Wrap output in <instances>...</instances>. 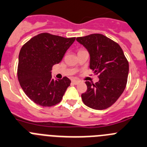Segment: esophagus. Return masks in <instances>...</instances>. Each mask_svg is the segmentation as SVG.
<instances>
[{"instance_id":"34e87169","label":"esophagus","mask_w":147,"mask_h":147,"mask_svg":"<svg viewBox=\"0 0 147 147\" xmlns=\"http://www.w3.org/2000/svg\"><path fill=\"white\" fill-rule=\"evenodd\" d=\"M72 83H73V84H75V85H76V84H78V83H80V81L78 80H72Z\"/></svg>"}]
</instances>
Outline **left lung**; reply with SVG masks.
I'll use <instances>...</instances> for the list:
<instances>
[{
    "label": "left lung",
    "mask_w": 147,
    "mask_h": 147,
    "mask_svg": "<svg viewBox=\"0 0 147 147\" xmlns=\"http://www.w3.org/2000/svg\"><path fill=\"white\" fill-rule=\"evenodd\" d=\"M88 50L90 69L100 80L86 81L87 90L81 94L83 103L96 110L106 109L119 98L127 82L129 63L118 43L100 34L78 37Z\"/></svg>",
    "instance_id": "obj_1"
}]
</instances>
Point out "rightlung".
<instances>
[{
  "label": "right lung",
  "instance_id": "add662e5",
  "mask_svg": "<svg viewBox=\"0 0 147 147\" xmlns=\"http://www.w3.org/2000/svg\"><path fill=\"white\" fill-rule=\"evenodd\" d=\"M75 37L49 33L35 36L23 45L19 54L18 78L25 94L37 105L51 107L60 102L71 80L52 78V67L59 64Z\"/></svg>",
  "mask_w": 147,
  "mask_h": 147
}]
</instances>
